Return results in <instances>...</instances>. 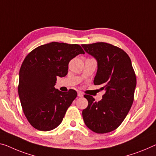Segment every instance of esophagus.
I'll list each match as a JSON object with an SVG mask.
<instances>
[{"label": "esophagus", "mask_w": 156, "mask_h": 156, "mask_svg": "<svg viewBox=\"0 0 156 156\" xmlns=\"http://www.w3.org/2000/svg\"><path fill=\"white\" fill-rule=\"evenodd\" d=\"M77 95H78V96L79 97H83V93L81 92V91H78V93H77Z\"/></svg>", "instance_id": "obj_1"}]
</instances>
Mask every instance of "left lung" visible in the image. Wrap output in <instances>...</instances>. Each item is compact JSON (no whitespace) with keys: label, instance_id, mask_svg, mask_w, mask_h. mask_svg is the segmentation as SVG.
<instances>
[{"label":"left lung","instance_id":"8db88e82","mask_svg":"<svg viewBox=\"0 0 156 156\" xmlns=\"http://www.w3.org/2000/svg\"><path fill=\"white\" fill-rule=\"evenodd\" d=\"M81 46L98 61L93 83L106 90L99 102L84 95L88 105L82 112L83 121L94 133H109L121 125L131 108L136 84L135 73L130 57L121 48L106 42Z\"/></svg>","mask_w":156,"mask_h":156}]
</instances>
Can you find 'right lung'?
Instances as JSON below:
<instances>
[{"label":"right lung","mask_w":156,"mask_h":156,"mask_svg":"<svg viewBox=\"0 0 156 156\" xmlns=\"http://www.w3.org/2000/svg\"><path fill=\"white\" fill-rule=\"evenodd\" d=\"M84 53L79 44L52 42L26 56L20 70L18 93L23 113L33 128L49 131L61 124L77 93L56 89L57 76H66L70 61Z\"/></svg>","instance_id":"add662e5"}]
</instances>
